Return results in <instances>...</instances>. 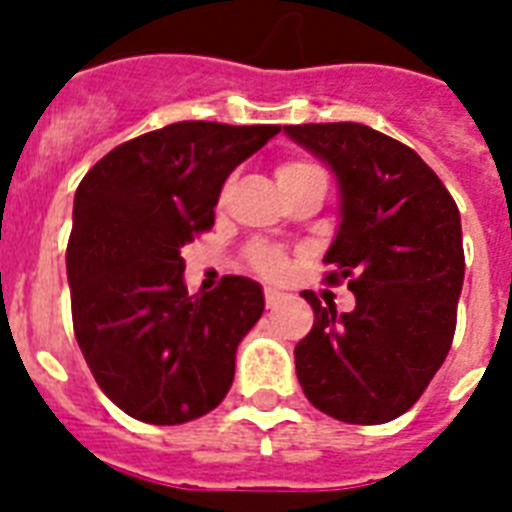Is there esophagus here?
<instances>
[{
	"label": "esophagus",
	"instance_id": "obj_1",
	"mask_svg": "<svg viewBox=\"0 0 512 512\" xmlns=\"http://www.w3.org/2000/svg\"><path fill=\"white\" fill-rule=\"evenodd\" d=\"M284 300H287V295H284V292H279V289H265V305H268V308H276V305L279 303H284Z\"/></svg>",
	"mask_w": 512,
	"mask_h": 512
}]
</instances>
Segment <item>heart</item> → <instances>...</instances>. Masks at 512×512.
<instances>
[{
  "instance_id": "obj_1",
  "label": "heart",
  "mask_w": 512,
  "mask_h": 512,
  "mask_svg": "<svg viewBox=\"0 0 512 512\" xmlns=\"http://www.w3.org/2000/svg\"><path fill=\"white\" fill-rule=\"evenodd\" d=\"M311 170H319V167H313L308 162H281L276 167V180H279V185H284ZM247 260L263 279H281L289 271L287 252L281 247H273V244H252L247 249Z\"/></svg>"
}]
</instances>
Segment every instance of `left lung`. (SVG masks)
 Masks as SVG:
<instances>
[{
	"mask_svg": "<svg viewBox=\"0 0 512 512\" xmlns=\"http://www.w3.org/2000/svg\"><path fill=\"white\" fill-rule=\"evenodd\" d=\"M289 138L335 170L342 223L324 263L356 308L316 319L295 348L297 380L319 412L380 425L409 412L441 369L465 279L460 209L412 148L356 122L289 124Z\"/></svg>",
	"mask_w": 512,
	"mask_h": 512,
	"instance_id": "1",
	"label": "left lung"
}]
</instances>
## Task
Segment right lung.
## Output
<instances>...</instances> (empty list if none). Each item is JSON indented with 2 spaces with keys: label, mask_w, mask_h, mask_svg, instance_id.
<instances>
[{
  "label": "right lung",
  "mask_w": 512,
  "mask_h": 512,
  "mask_svg": "<svg viewBox=\"0 0 512 512\" xmlns=\"http://www.w3.org/2000/svg\"><path fill=\"white\" fill-rule=\"evenodd\" d=\"M276 132L177 122L108 151L76 188L66 249L74 335L100 390L135 420L180 425L231 390L263 289L223 276L188 295L180 249L215 225L225 177Z\"/></svg>",
  "instance_id": "add662e5"
}]
</instances>
